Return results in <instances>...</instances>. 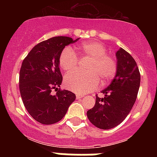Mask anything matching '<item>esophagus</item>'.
<instances>
[{
  "label": "esophagus",
  "instance_id": "esophagus-1",
  "mask_svg": "<svg viewBox=\"0 0 157 157\" xmlns=\"http://www.w3.org/2000/svg\"><path fill=\"white\" fill-rule=\"evenodd\" d=\"M83 97H84V96L80 95V94H77V95H76V98H77V99H81V98H82Z\"/></svg>",
  "mask_w": 157,
  "mask_h": 157
}]
</instances>
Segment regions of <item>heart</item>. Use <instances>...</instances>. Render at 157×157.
I'll return each instance as SVG.
<instances>
[{
    "mask_svg": "<svg viewBox=\"0 0 157 157\" xmlns=\"http://www.w3.org/2000/svg\"><path fill=\"white\" fill-rule=\"evenodd\" d=\"M79 53L90 59L86 66V73L75 72L65 77L64 84L67 89L77 94H83L98 88L100 80L102 83L110 81L116 75L117 62L106 54V48L101 42L90 41L82 44ZM59 64L63 71L69 73L77 68L78 59L72 48H63L59 57Z\"/></svg>",
    "mask_w": 157,
    "mask_h": 157,
    "instance_id": "1",
    "label": "heart"
}]
</instances>
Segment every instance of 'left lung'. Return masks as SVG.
<instances>
[{"instance_id": "8db88e82", "label": "left lung", "mask_w": 157, "mask_h": 157, "mask_svg": "<svg viewBox=\"0 0 157 157\" xmlns=\"http://www.w3.org/2000/svg\"><path fill=\"white\" fill-rule=\"evenodd\" d=\"M117 70L109 86L101 91L103 98L96 96L93 109L87 111L92 124L102 130L113 128L128 116L135 103L141 75L134 58L123 48L116 52Z\"/></svg>"}]
</instances>
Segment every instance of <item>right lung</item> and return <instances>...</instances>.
I'll use <instances>...</instances> for the list:
<instances>
[{"mask_svg": "<svg viewBox=\"0 0 157 157\" xmlns=\"http://www.w3.org/2000/svg\"><path fill=\"white\" fill-rule=\"evenodd\" d=\"M79 38L58 36L38 43L23 59L19 71V90L29 114L41 124L49 125L61 120L75 94L58 90L62 83L59 57L66 45ZM52 89L57 90L54 95Z\"/></svg>", "mask_w": 157, "mask_h": 157, "instance_id": "add662e5", "label": "right lung"}]
</instances>
